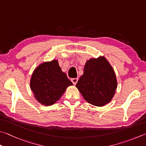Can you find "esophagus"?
I'll return each mask as SVG.
<instances>
[{
    "label": "esophagus",
    "instance_id": "1",
    "mask_svg": "<svg viewBox=\"0 0 146 146\" xmlns=\"http://www.w3.org/2000/svg\"><path fill=\"white\" fill-rule=\"evenodd\" d=\"M78 80V78H74L71 79V82H72V83H73L74 85H76V84L77 83Z\"/></svg>",
    "mask_w": 146,
    "mask_h": 146
}]
</instances>
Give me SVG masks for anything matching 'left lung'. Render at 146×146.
<instances>
[{
    "label": "left lung",
    "instance_id": "1",
    "mask_svg": "<svg viewBox=\"0 0 146 146\" xmlns=\"http://www.w3.org/2000/svg\"><path fill=\"white\" fill-rule=\"evenodd\" d=\"M76 87L87 102L102 107L110 102L117 89L114 71L104 57L91 59Z\"/></svg>",
    "mask_w": 146,
    "mask_h": 146
}]
</instances>
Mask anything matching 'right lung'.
Segmentation results:
<instances>
[{
	"mask_svg": "<svg viewBox=\"0 0 146 146\" xmlns=\"http://www.w3.org/2000/svg\"><path fill=\"white\" fill-rule=\"evenodd\" d=\"M73 84L63 73L57 60L43 62L34 71L30 86L34 97L44 105H52Z\"/></svg>",
	"mask_w": 146,
	"mask_h": 146,
	"instance_id": "1",
	"label": "right lung"
}]
</instances>
